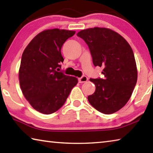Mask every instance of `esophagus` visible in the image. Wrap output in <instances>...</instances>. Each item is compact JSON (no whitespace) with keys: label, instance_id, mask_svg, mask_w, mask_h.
Here are the masks:
<instances>
[{"label":"esophagus","instance_id":"1","mask_svg":"<svg viewBox=\"0 0 153 153\" xmlns=\"http://www.w3.org/2000/svg\"><path fill=\"white\" fill-rule=\"evenodd\" d=\"M78 80H79V83H84V82H86L88 81V77L86 76H83L82 77H79Z\"/></svg>","mask_w":153,"mask_h":153}]
</instances>
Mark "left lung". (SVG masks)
<instances>
[{
    "mask_svg": "<svg viewBox=\"0 0 153 153\" xmlns=\"http://www.w3.org/2000/svg\"><path fill=\"white\" fill-rule=\"evenodd\" d=\"M88 46L94 66L102 67L104 79H90L96 86L88 97L93 107L104 114L121 109L130 98L138 71L132 49L126 40L108 28H88L77 33Z\"/></svg>",
    "mask_w": 153,
    "mask_h": 153,
    "instance_id": "1",
    "label": "left lung"
}]
</instances>
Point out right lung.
Returning a JSON list of instances; mask_svg holds the SVG:
<instances>
[{
	"mask_svg": "<svg viewBox=\"0 0 153 153\" xmlns=\"http://www.w3.org/2000/svg\"><path fill=\"white\" fill-rule=\"evenodd\" d=\"M75 31L57 28L36 35L22 54L19 79L23 94L38 112L51 114L65 102L78 82L76 77L59 72L64 59L61 47Z\"/></svg>",
	"mask_w": 153,
	"mask_h": 153,
	"instance_id": "1",
	"label": "right lung"
}]
</instances>
